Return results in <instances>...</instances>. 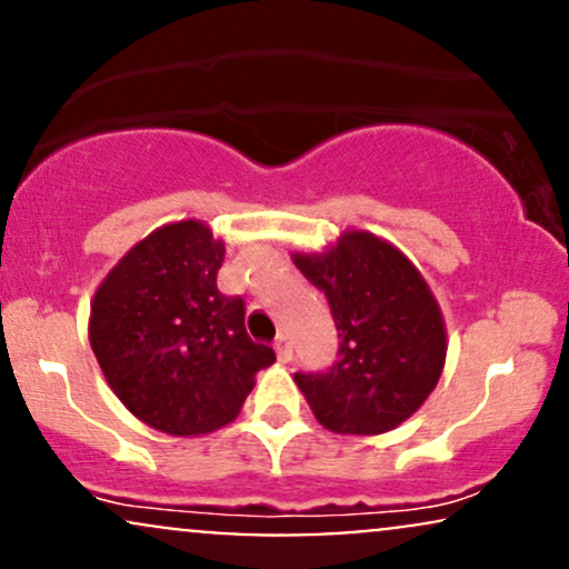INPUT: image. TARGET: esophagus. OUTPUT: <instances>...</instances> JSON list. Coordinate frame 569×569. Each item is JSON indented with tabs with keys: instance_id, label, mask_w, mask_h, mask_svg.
<instances>
[{
	"instance_id": "obj_1",
	"label": "esophagus",
	"mask_w": 569,
	"mask_h": 569,
	"mask_svg": "<svg viewBox=\"0 0 569 569\" xmlns=\"http://www.w3.org/2000/svg\"><path fill=\"white\" fill-rule=\"evenodd\" d=\"M276 352H278V358H280V361H283V363L291 361V358H293V348H291L289 337L280 335V337L276 339Z\"/></svg>"
}]
</instances>
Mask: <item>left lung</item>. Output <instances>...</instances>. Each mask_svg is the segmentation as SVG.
Wrapping results in <instances>:
<instances>
[{"instance_id":"1","label":"left lung","mask_w":569,"mask_h":569,"mask_svg":"<svg viewBox=\"0 0 569 569\" xmlns=\"http://www.w3.org/2000/svg\"><path fill=\"white\" fill-rule=\"evenodd\" d=\"M293 264L326 293L339 331L329 369L293 375L312 415L342 436L398 428L426 403L447 358L426 278L396 246L363 230L321 253H293Z\"/></svg>"}]
</instances>
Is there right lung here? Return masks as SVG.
Instances as JSON below:
<instances>
[{
  "label": "right lung",
  "mask_w": 569,
  "mask_h": 569,
  "mask_svg": "<svg viewBox=\"0 0 569 569\" xmlns=\"http://www.w3.org/2000/svg\"><path fill=\"white\" fill-rule=\"evenodd\" d=\"M221 262L211 227L173 221L130 248L90 305V348L109 388L162 433L232 422L257 371L276 361L248 337L243 299L217 289Z\"/></svg>",
  "instance_id": "right-lung-1"
}]
</instances>
